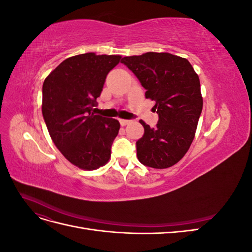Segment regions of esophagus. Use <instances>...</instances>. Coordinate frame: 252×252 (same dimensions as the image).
Masks as SVG:
<instances>
[{
	"label": "esophagus",
	"instance_id": "obj_1",
	"mask_svg": "<svg viewBox=\"0 0 252 252\" xmlns=\"http://www.w3.org/2000/svg\"><path fill=\"white\" fill-rule=\"evenodd\" d=\"M120 123H121V125H122V126H126V125H128L129 123H130V121H129V120H123V119H121V120H120Z\"/></svg>",
	"mask_w": 252,
	"mask_h": 252
}]
</instances>
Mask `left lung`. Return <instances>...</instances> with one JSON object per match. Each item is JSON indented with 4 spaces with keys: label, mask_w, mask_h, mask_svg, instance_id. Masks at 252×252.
<instances>
[{
    "label": "left lung",
    "mask_w": 252,
    "mask_h": 252,
    "mask_svg": "<svg viewBox=\"0 0 252 252\" xmlns=\"http://www.w3.org/2000/svg\"><path fill=\"white\" fill-rule=\"evenodd\" d=\"M155 101L158 122L151 128L144 121V134L136 142L139 161L156 169L177 164L191 145L203 108L199 75L185 58L168 52H146L121 61Z\"/></svg>",
    "instance_id": "1"
}]
</instances>
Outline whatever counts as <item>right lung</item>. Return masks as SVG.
I'll return each instance as SVG.
<instances>
[{
    "label": "right lung",
    "mask_w": 252,
    "mask_h": 252,
    "mask_svg": "<svg viewBox=\"0 0 252 252\" xmlns=\"http://www.w3.org/2000/svg\"><path fill=\"white\" fill-rule=\"evenodd\" d=\"M121 56L94 52L73 56L53 69L43 84L42 113L50 138L72 165L94 170L107 164L119 133L116 119L91 112L106 75Z\"/></svg>",
    "instance_id": "right-lung-1"
}]
</instances>
